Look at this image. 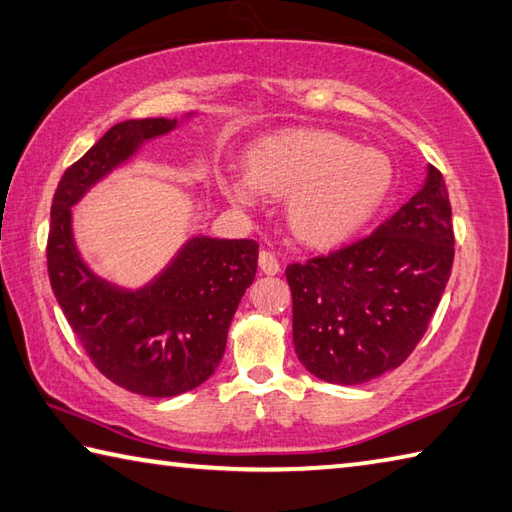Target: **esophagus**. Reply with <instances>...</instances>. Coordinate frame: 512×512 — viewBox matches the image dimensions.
Segmentation results:
<instances>
[{
	"instance_id": "1",
	"label": "esophagus",
	"mask_w": 512,
	"mask_h": 512,
	"mask_svg": "<svg viewBox=\"0 0 512 512\" xmlns=\"http://www.w3.org/2000/svg\"><path fill=\"white\" fill-rule=\"evenodd\" d=\"M259 268H262V273L266 275H277L280 273V262H277V257L273 253L262 250V253H259Z\"/></svg>"
}]
</instances>
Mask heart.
<instances>
[{
  "mask_svg": "<svg viewBox=\"0 0 512 512\" xmlns=\"http://www.w3.org/2000/svg\"><path fill=\"white\" fill-rule=\"evenodd\" d=\"M394 183L392 159L327 129H291L248 150V170L219 174L224 197L255 208L264 192L288 197L286 221L306 246L329 248L356 235L383 206Z\"/></svg>",
  "mask_w": 512,
  "mask_h": 512,
  "instance_id": "obj_1",
  "label": "heart"
}]
</instances>
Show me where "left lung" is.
<instances>
[{
  "label": "left lung",
  "instance_id": "1",
  "mask_svg": "<svg viewBox=\"0 0 512 512\" xmlns=\"http://www.w3.org/2000/svg\"><path fill=\"white\" fill-rule=\"evenodd\" d=\"M452 259L448 190L427 165L421 190L374 235L286 268L297 358L336 385L403 365L441 302Z\"/></svg>",
  "mask_w": 512,
  "mask_h": 512
}]
</instances>
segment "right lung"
<instances>
[{
	"mask_svg": "<svg viewBox=\"0 0 512 512\" xmlns=\"http://www.w3.org/2000/svg\"><path fill=\"white\" fill-rule=\"evenodd\" d=\"M176 127V118H132L111 127L60 179L46 246L55 300L91 362L111 383L152 398L185 394L215 374L232 315L255 280L257 241L194 235L159 275L127 288L100 277L82 257L71 208L136 159L145 143Z\"/></svg>",
	"mask_w": 512,
	"mask_h": 512,
	"instance_id": "right-lung-1",
	"label": "right lung"
}]
</instances>
